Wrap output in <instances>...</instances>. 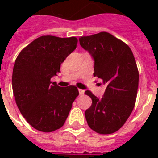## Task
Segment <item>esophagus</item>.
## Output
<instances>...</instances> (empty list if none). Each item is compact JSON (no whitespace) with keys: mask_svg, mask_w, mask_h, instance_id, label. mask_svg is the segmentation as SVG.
Instances as JSON below:
<instances>
[{"mask_svg":"<svg viewBox=\"0 0 158 158\" xmlns=\"http://www.w3.org/2000/svg\"><path fill=\"white\" fill-rule=\"evenodd\" d=\"M78 91H79L80 95H84V93H85V90H83V89H78Z\"/></svg>","mask_w":158,"mask_h":158,"instance_id":"esophagus-1","label":"esophagus"}]
</instances>
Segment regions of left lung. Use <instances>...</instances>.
Wrapping results in <instances>:
<instances>
[{"mask_svg":"<svg viewBox=\"0 0 158 158\" xmlns=\"http://www.w3.org/2000/svg\"><path fill=\"white\" fill-rule=\"evenodd\" d=\"M80 45L94 60V77L106 86L103 97L90 91L91 107L85 112L89 127L99 134H112L131 115L139 87V70L131 48L107 32L79 38Z\"/></svg>","mask_w":158,"mask_h":158,"instance_id":"left-lung-1","label":"left lung"}]
</instances>
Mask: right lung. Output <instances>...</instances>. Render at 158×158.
I'll return each instance as SVG.
<instances>
[{
    "mask_svg": "<svg viewBox=\"0 0 158 158\" xmlns=\"http://www.w3.org/2000/svg\"><path fill=\"white\" fill-rule=\"evenodd\" d=\"M77 44L75 37L41 36L16 58L12 79L15 100L22 115L38 131L52 132L62 127L79 95L75 86L62 88L51 81Z\"/></svg>",
    "mask_w": 158,
    "mask_h": 158,
    "instance_id": "1",
    "label": "right lung"
}]
</instances>
